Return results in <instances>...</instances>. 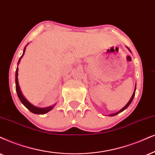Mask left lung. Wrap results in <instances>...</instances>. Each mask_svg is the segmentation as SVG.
Returning a JSON list of instances; mask_svg holds the SVG:
<instances>
[{
    "label": "left lung",
    "mask_w": 155,
    "mask_h": 155,
    "mask_svg": "<svg viewBox=\"0 0 155 155\" xmlns=\"http://www.w3.org/2000/svg\"><path fill=\"white\" fill-rule=\"evenodd\" d=\"M135 91H136V87H135V89H134V93H133V94H132V97H131V99H130V101H129L128 103L127 104H126V106H125L124 107H123L122 109H121L120 111H119L118 112H117V113H115V114H111L110 116H115V115H117V114H118L119 113H120V112H121V111H123L124 110V109H126L127 107H129V106H130V104L131 103H132V100H133V99H134V95H135Z\"/></svg>",
    "instance_id": "1"
}]
</instances>
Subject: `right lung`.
<instances>
[{"label":"right lung","instance_id":"1","mask_svg":"<svg viewBox=\"0 0 155 155\" xmlns=\"http://www.w3.org/2000/svg\"><path fill=\"white\" fill-rule=\"evenodd\" d=\"M25 47L26 46H25L24 49H23V53L22 56H21V58H19L18 62V64H19V62H20V61H21V58H22L23 54H24ZM18 67H17L16 71H15V89H16L18 97L19 99H20V101H21V103H22L24 105L29 111H31V112L34 113V114H46L48 112V111L51 110V109L54 107L55 104L51 106V107H46V108H38V107H34V106H33L32 104H31L25 99L24 97L22 95V93H21V91L20 90V87H19V85H18Z\"/></svg>","mask_w":155,"mask_h":155}]
</instances>
